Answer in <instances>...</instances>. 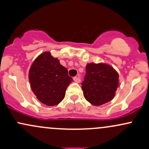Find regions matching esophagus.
Returning a JSON list of instances; mask_svg holds the SVG:
<instances>
[{"label":"esophagus","instance_id":"obj_1","mask_svg":"<svg viewBox=\"0 0 149 149\" xmlns=\"http://www.w3.org/2000/svg\"><path fill=\"white\" fill-rule=\"evenodd\" d=\"M73 80H74L76 83H80V79L79 76H75L74 78H73Z\"/></svg>","mask_w":149,"mask_h":149}]
</instances>
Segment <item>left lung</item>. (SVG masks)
I'll use <instances>...</instances> for the list:
<instances>
[{
	"label": "left lung",
	"mask_w": 149,
	"mask_h": 149,
	"mask_svg": "<svg viewBox=\"0 0 149 149\" xmlns=\"http://www.w3.org/2000/svg\"><path fill=\"white\" fill-rule=\"evenodd\" d=\"M119 75L111 65L90 63L86 65V74L82 83L84 97L95 106L111 101L119 87Z\"/></svg>",
	"instance_id": "8db88e82"
}]
</instances>
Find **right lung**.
<instances>
[{
	"instance_id": "1",
	"label": "right lung",
	"mask_w": 149,
	"mask_h": 149,
	"mask_svg": "<svg viewBox=\"0 0 149 149\" xmlns=\"http://www.w3.org/2000/svg\"><path fill=\"white\" fill-rule=\"evenodd\" d=\"M31 88L42 104L57 105L64 100L66 90L73 81L68 70L49 52H44L33 61L29 72Z\"/></svg>"
}]
</instances>
